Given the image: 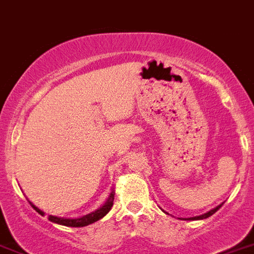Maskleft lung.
I'll use <instances>...</instances> for the list:
<instances>
[{"mask_svg": "<svg viewBox=\"0 0 254 254\" xmlns=\"http://www.w3.org/2000/svg\"><path fill=\"white\" fill-rule=\"evenodd\" d=\"M223 205V203L221 204V205H218V206H216V208H213L212 210H209V212H206V213H204V214H201V216H196V217H190V218H183V219H189V221H195V219H205V218H208V217H210L212 216V214H214V213L217 212V210L219 209V208H221V206ZM164 212V210H163ZM164 213H167V212H164Z\"/></svg>", "mask_w": 254, "mask_h": 254, "instance_id": "8db88e82", "label": "left lung"}]
</instances>
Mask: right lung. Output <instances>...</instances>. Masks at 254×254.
<instances>
[{"label":"right lung","mask_w":254,"mask_h":254,"mask_svg":"<svg viewBox=\"0 0 254 254\" xmlns=\"http://www.w3.org/2000/svg\"><path fill=\"white\" fill-rule=\"evenodd\" d=\"M114 199H115V191L112 190L111 193L108 195L107 200H106V203L101 206V208H98L97 210L94 212L89 213L86 216L78 217V218H64V217H57V216H49V221L54 223H58V225L62 226H68V227H84V226L91 225V223L97 222L101 218H103L106 214L111 210L112 205H114ZM29 204L32 205V208L38 212L41 216H45V212H42L41 209H38L37 206L33 205V204L29 201Z\"/></svg>","instance_id":"1"}]
</instances>
